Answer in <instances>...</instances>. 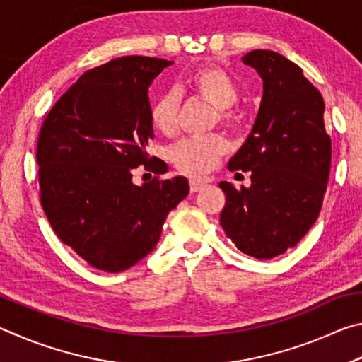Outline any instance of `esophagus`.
<instances>
[{
	"mask_svg": "<svg viewBox=\"0 0 362 362\" xmlns=\"http://www.w3.org/2000/svg\"><path fill=\"white\" fill-rule=\"evenodd\" d=\"M204 187H206L204 182H199V180H192V182H189V192H192V193L199 192V189H203Z\"/></svg>",
	"mask_w": 362,
	"mask_h": 362,
	"instance_id": "34e87169",
	"label": "esophagus"
}]
</instances>
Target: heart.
I'll return each mask as SVG.
<instances>
[{
  "label": "heart",
  "instance_id": "heart-1",
  "mask_svg": "<svg viewBox=\"0 0 362 362\" xmlns=\"http://www.w3.org/2000/svg\"><path fill=\"white\" fill-rule=\"evenodd\" d=\"M183 89L216 107V119L231 126L240 119L235 103L240 99V86L228 71L217 65H203L193 70L183 81ZM179 118V94L166 90L153 102L150 121L164 136H173ZM228 150L226 140L220 134L203 137H187L170 146L169 159L180 173L201 177L216 166L218 158Z\"/></svg>",
  "mask_w": 362,
  "mask_h": 362
}]
</instances>
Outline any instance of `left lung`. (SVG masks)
Here are the masks:
<instances>
[{
  "instance_id": "8db88e82",
  "label": "left lung",
  "mask_w": 362,
  "mask_h": 362,
  "mask_svg": "<svg viewBox=\"0 0 362 362\" xmlns=\"http://www.w3.org/2000/svg\"><path fill=\"white\" fill-rule=\"evenodd\" d=\"M243 62L263 79V95L252 131L228 163L230 170H250V187L218 183L226 196L220 225L241 252L263 260L296 246L316 222L332 148L322 95L298 65L265 49Z\"/></svg>"
}]
</instances>
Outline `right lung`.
Instances as JSON below:
<instances>
[{
	"label": "right lung",
	"mask_w": 362,
	"mask_h": 362,
	"mask_svg": "<svg viewBox=\"0 0 362 362\" xmlns=\"http://www.w3.org/2000/svg\"><path fill=\"white\" fill-rule=\"evenodd\" d=\"M173 64L129 56L86 71L41 126L42 211L59 240L102 272H124L148 255L168 214L189 192L182 175L132 182L142 164L158 175L168 170L146 153L155 136L148 88Z\"/></svg>",
	"instance_id": "obj_1"
}]
</instances>
